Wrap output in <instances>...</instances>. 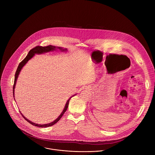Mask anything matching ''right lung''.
<instances>
[{"instance_id":"right-lung-1","label":"right lung","mask_w":155,"mask_h":155,"mask_svg":"<svg viewBox=\"0 0 155 155\" xmlns=\"http://www.w3.org/2000/svg\"><path fill=\"white\" fill-rule=\"evenodd\" d=\"M56 48H59V50H62V51H64V50H67V49H62V48L61 47H56L54 46H52V45H48V46H47V47H41V46H37L34 48H33L32 50H31L29 52V53L28 54V55L26 56V57L18 65V68L16 69V73H15V81H14V84H13V97H14V91H15V84H16V80L18 78V75L19 74V72L21 71V70L22 69V68H23V66L28 62V61L31 59L35 54H41V53H47V52H49L50 51H53ZM71 98L68 101L67 103H66L65 105V107L63 110L62 112L61 113V114L59 116V117L55 120L53 122H51L49 124H35L34 123H32L31 122V121L28 120L27 118H26L23 115H22V116H23V117L28 121L29 122V123H31V124L34 125V126H38L39 127H50V126H51L53 125H54V124H56L61 118V117H62V115H64V114L65 113V112L68 109V107L69 106V101L71 99ZM21 113V112H20Z\"/></svg>"}]
</instances>
